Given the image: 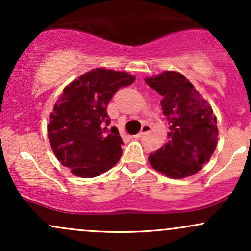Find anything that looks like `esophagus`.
<instances>
[{
    "mask_svg": "<svg viewBox=\"0 0 251 251\" xmlns=\"http://www.w3.org/2000/svg\"><path fill=\"white\" fill-rule=\"evenodd\" d=\"M150 129H151V126H150V125H143L142 131H140L137 135H134V138H140V137H142V135H144L145 133H148V132H150Z\"/></svg>",
    "mask_w": 251,
    "mask_h": 251,
    "instance_id": "1",
    "label": "esophagus"
}]
</instances>
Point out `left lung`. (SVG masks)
<instances>
[{
  "label": "left lung",
  "instance_id": "1",
  "mask_svg": "<svg viewBox=\"0 0 251 251\" xmlns=\"http://www.w3.org/2000/svg\"><path fill=\"white\" fill-rule=\"evenodd\" d=\"M145 82L162 96L163 114L168 118V142L149 155L157 171L179 179L203 168L217 145V120L212 108L194 85L178 72L166 71Z\"/></svg>",
  "mask_w": 251,
  "mask_h": 251
}]
</instances>
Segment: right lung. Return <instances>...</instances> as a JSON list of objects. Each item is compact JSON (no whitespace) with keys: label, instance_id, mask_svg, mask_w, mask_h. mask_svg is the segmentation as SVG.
Returning <instances> with one entry per match:
<instances>
[{"label":"right lung","instance_id":"add662e5","mask_svg":"<svg viewBox=\"0 0 251 251\" xmlns=\"http://www.w3.org/2000/svg\"><path fill=\"white\" fill-rule=\"evenodd\" d=\"M135 76L126 72L97 68L63 89L48 124V138L59 162L73 175L93 178L116 165L123 153L117 127H107V106Z\"/></svg>","mask_w":251,"mask_h":251}]
</instances>
